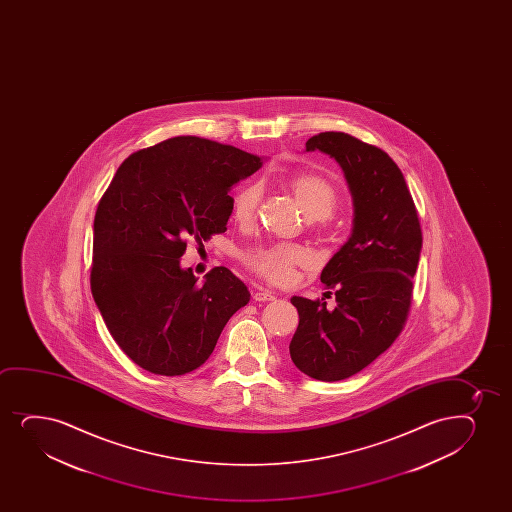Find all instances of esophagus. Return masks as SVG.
Segmentation results:
<instances>
[{
    "label": "esophagus",
    "mask_w": 512,
    "mask_h": 512,
    "mask_svg": "<svg viewBox=\"0 0 512 512\" xmlns=\"http://www.w3.org/2000/svg\"><path fill=\"white\" fill-rule=\"evenodd\" d=\"M253 299L256 300V302H266V300L275 299V295L268 292V290H254Z\"/></svg>",
    "instance_id": "obj_1"
}]
</instances>
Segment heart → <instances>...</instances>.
<instances>
[{
    "mask_svg": "<svg viewBox=\"0 0 512 512\" xmlns=\"http://www.w3.org/2000/svg\"><path fill=\"white\" fill-rule=\"evenodd\" d=\"M287 186L307 218L324 220L335 212L338 194L323 177L311 172H299L288 177ZM261 194L263 189L258 183L246 184L234 194L232 215L235 222L241 225L253 222L258 212ZM242 258L251 270L275 285L292 282L295 268L309 266L312 263L311 251L297 244L254 247L246 251Z\"/></svg>",
    "mask_w": 512,
    "mask_h": 512,
    "instance_id": "obj_1",
    "label": "heart"
}]
</instances>
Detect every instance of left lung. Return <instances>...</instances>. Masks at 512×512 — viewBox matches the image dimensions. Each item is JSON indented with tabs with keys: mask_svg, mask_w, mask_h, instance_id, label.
I'll list each match as a JSON object with an SVG mask.
<instances>
[{
	"mask_svg": "<svg viewBox=\"0 0 512 512\" xmlns=\"http://www.w3.org/2000/svg\"><path fill=\"white\" fill-rule=\"evenodd\" d=\"M314 150L335 159L345 174L353 227L321 273L324 287L335 288V309L323 299L292 297L299 326L288 348L300 372L331 382L362 371L400 335L422 229L405 177L388 153L336 131L309 138L306 152Z\"/></svg>",
	"mask_w": 512,
	"mask_h": 512,
	"instance_id": "1",
	"label": "left lung"
}]
</instances>
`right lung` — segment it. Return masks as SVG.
I'll return each instance as SVG.
<instances>
[{"instance_id": "1", "label": "right lung", "mask_w": 512, "mask_h": 512, "mask_svg": "<svg viewBox=\"0 0 512 512\" xmlns=\"http://www.w3.org/2000/svg\"><path fill=\"white\" fill-rule=\"evenodd\" d=\"M263 159L198 136H176L119 165L94 220L90 287L107 329L141 369L183 376L205 364L249 290L224 266L198 283L181 268L188 239L227 230L234 184Z\"/></svg>"}]
</instances>
